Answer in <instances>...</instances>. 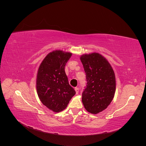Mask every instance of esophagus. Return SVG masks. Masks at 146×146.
Returning <instances> with one entry per match:
<instances>
[{
	"mask_svg": "<svg viewBox=\"0 0 146 146\" xmlns=\"http://www.w3.org/2000/svg\"><path fill=\"white\" fill-rule=\"evenodd\" d=\"M75 91H76V94H77L78 93V91H79V89H78V88H75Z\"/></svg>",
	"mask_w": 146,
	"mask_h": 146,
	"instance_id": "34e87169",
	"label": "esophagus"
}]
</instances>
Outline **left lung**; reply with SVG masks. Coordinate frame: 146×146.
<instances>
[{"instance_id":"left-lung-1","label":"left lung","mask_w":146,"mask_h":146,"mask_svg":"<svg viewBox=\"0 0 146 146\" xmlns=\"http://www.w3.org/2000/svg\"><path fill=\"white\" fill-rule=\"evenodd\" d=\"M80 60L87 81L82 102L88 112L96 114L111 102L116 91L115 75L108 61L98 53L83 55Z\"/></svg>"}]
</instances>
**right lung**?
Masks as SVG:
<instances>
[{"label":"right lung","mask_w":146,"mask_h":146,"mask_svg":"<svg viewBox=\"0 0 146 146\" xmlns=\"http://www.w3.org/2000/svg\"><path fill=\"white\" fill-rule=\"evenodd\" d=\"M71 56L70 52L54 50L45 57L38 69L36 90L39 98L44 105L56 113L67 107L76 94L64 70Z\"/></svg>","instance_id":"right-lung-1"}]
</instances>
